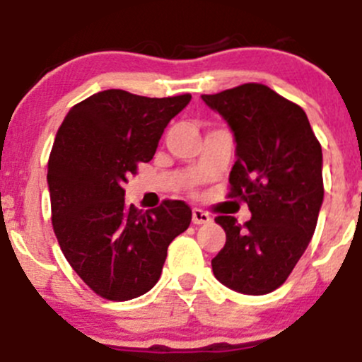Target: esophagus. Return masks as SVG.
<instances>
[{
  "mask_svg": "<svg viewBox=\"0 0 362 362\" xmlns=\"http://www.w3.org/2000/svg\"><path fill=\"white\" fill-rule=\"evenodd\" d=\"M192 222H194L195 226H201V223H209L211 222V216H209V213L195 208L194 211H192Z\"/></svg>",
  "mask_w": 362,
  "mask_h": 362,
  "instance_id": "34e87169",
  "label": "esophagus"
}]
</instances>
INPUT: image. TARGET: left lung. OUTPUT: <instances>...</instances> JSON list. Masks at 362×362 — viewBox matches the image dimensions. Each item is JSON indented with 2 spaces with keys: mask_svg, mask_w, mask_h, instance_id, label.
<instances>
[{
  "mask_svg": "<svg viewBox=\"0 0 362 362\" xmlns=\"http://www.w3.org/2000/svg\"><path fill=\"white\" fill-rule=\"evenodd\" d=\"M202 101L235 133L229 197L249 206V222L220 215L226 245L211 259L223 286L267 295L290 277L308 249L323 202L322 146L304 110L267 85L245 83Z\"/></svg>",
  "mask_w": 362,
  "mask_h": 362,
  "instance_id": "left-lung-1",
  "label": "left lung"
}]
</instances>
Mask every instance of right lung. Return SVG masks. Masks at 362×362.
Instances as JSON below:
<instances>
[{"label": "right lung", "mask_w": 362, "mask_h": 362, "mask_svg": "<svg viewBox=\"0 0 362 362\" xmlns=\"http://www.w3.org/2000/svg\"><path fill=\"white\" fill-rule=\"evenodd\" d=\"M190 99L110 88L72 106L58 127L47 161L53 230L72 270L106 300L147 293L170 242L190 226L183 201L142 213L126 206L122 188L153 160L163 129Z\"/></svg>", "instance_id": "add662e5"}]
</instances>
